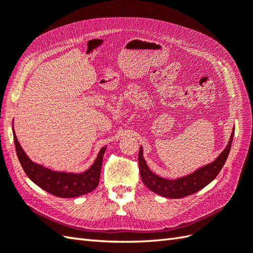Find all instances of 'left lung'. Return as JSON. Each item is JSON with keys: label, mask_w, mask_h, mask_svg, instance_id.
<instances>
[{"label": "left lung", "mask_w": 253, "mask_h": 253, "mask_svg": "<svg viewBox=\"0 0 253 253\" xmlns=\"http://www.w3.org/2000/svg\"><path fill=\"white\" fill-rule=\"evenodd\" d=\"M235 129H233L232 135H230L228 144L224 151L218 155L215 161L210 163L203 168H200L196 171H193L190 175H187L184 177L177 179H166L163 177H160L155 175L151 169H149L146 161L143 159V151L142 147H140L138 155L139 161V170H140L141 179L143 184L146 185L150 190L165 198H171V199H178L184 198L187 196H190L202 188L209 185L217 174L221 171L222 168L226 162L227 157L230 151V147H232L233 138H234Z\"/></svg>", "instance_id": "1"}]
</instances>
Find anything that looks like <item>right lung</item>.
Instances as JSON below:
<instances>
[{"label": "right lung", "instance_id": "obj_1", "mask_svg": "<svg viewBox=\"0 0 253 253\" xmlns=\"http://www.w3.org/2000/svg\"><path fill=\"white\" fill-rule=\"evenodd\" d=\"M13 135L16 153H17L21 168L24 169L26 175L43 190L60 198H75L91 192L98 187L102 161H103L106 147L100 150L94 163L91 165L89 169L80 174L65 173V171H54L32 162L20 147L14 129Z\"/></svg>", "mask_w": 253, "mask_h": 253}]
</instances>
